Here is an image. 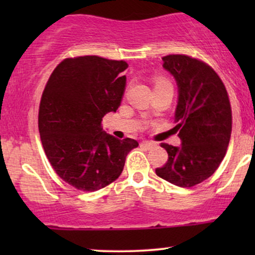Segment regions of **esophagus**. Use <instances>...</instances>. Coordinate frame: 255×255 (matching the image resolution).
<instances>
[{
    "label": "esophagus",
    "instance_id": "34e87169",
    "mask_svg": "<svg viewBox=\"0 0 255 255\" xmlns=\"http://www.w3.org/2000/svg\"><path fill=\"white\" fill-rule=\"evenodd\" d=\"M140 145H141L142 147L147 148V150H150V148L153 147V146H156V144H154V142H152V141H142Z\"/></svg>",
    "mask_w": 255,
    "mask_h": 255
}]
</instances>
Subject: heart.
<instances>
[{
	"mask_svg": "<svg viewBox=\"0 0 255 255\" xmlns=\"http://www.w3.org/2000/svg\"><path fill=\"white\" fill-rule=\"evenodd\" d=\"M162 85H171L170 81L166 80L164 78H157L156 81H154V87L162 86Z\"/></svg>",
	"mask_w": 255,
	"mask_h": 255,
	"instance_id": "heart-1",
	"label": "heart"
}]
</instances>
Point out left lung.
Instances as JSON below:
<instances>
[{
    "label": "left lung",
    "instance_id": "8db88e82",
    "mask_svg": "<svg viewBox=\"0 0 255 255\" xmlns=\"http://www.w3.org/2000/svg\"><path fill=\"white\" fill-rule=\"evenodd\" d=\"M163 61L177 81L174 129L182 145L160 144L168 152V162L156 174L189 188L211 176L227 153L233 128L229 96L219 75L204 61L182 54L166 55Z\"/></svg>",
    "mask_w": 255,
    "mask_h": 255
}]
</instances>
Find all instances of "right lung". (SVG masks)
I'll return each mask as SVG.
<instances>
[{"mask_svg":"<svg viewBox=\"0 0 255 255\" xmlns=\"http://www.w3.org/2000/svg\"><path fill=\"white\" fill-rule=\"evenodd\" d=\"M124 60L99 56L64 58L44 87L38 129L49 162L64 182L95 192L118 180L136 140L105 133L102 119L121 104Z\"/></svg>","mask_w":255,"mask_h":255,"instance_id":"1","label":"right lung"}]
</instances>
